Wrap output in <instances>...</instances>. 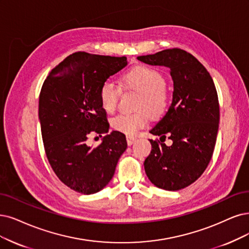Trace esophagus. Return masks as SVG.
Instances as JSON below:
<instances>
[{
  "mask_svg": "<svg viewBox=\"0 0 249 249\" xmlns=\"http://www.w3.org/2000/svg\"><path fill=\"white\" fill-rule=\"evenodd\" d=\"M135 142H136V139H135V137H130V136H128V137H127V143H128V145H131V144H133Z\"/></svg>",
  "mask_w": 249,
  "mask_h": 249,
  "instance_id": "esophagus-1",
  "label": "esophagus"
}]
</instances>
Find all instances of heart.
<instances>
[{"mask_svg": "<svg viewBox=\"0 0 249 249\" xmlns=\"http://www.w3.org/2000/svg\"><path fill=\"white\" fill-rule=\"evenodd\" d=\"M164 76L153 68L146 66L135 67L123 72L119 78V86L112 81H106L99 88V101L107 114H112L118 107L121 90L139 92L134 113H122L110 120V126L115 131L127 136H134L149 121L162 118L167 112L170 101L168 90L165 88Z\"/></svg>", "mask_w": 249, "mask_h": 249, "instance_id": "1", "label": "heart"}]
</instances>
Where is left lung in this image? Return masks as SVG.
Here are the masks:
<instances>
[{
    "label": "left lung",
    "mask_w": 249,
    "mask_h": 249,
    "mask_svg": "<svg viewBox=\"0 0 249 249\" xmlns=\"http://www.w3.org/2000/svg\"><path fill=\"white\" fill-rule=\"evenodd\" d=\"M137 59L170 69L172 103L151 133V154L144 170L156 187L178 191L196 181L213 157L218 130L219 105L210 73L195 56L179 48L165 49ZM173 141L168 147L164 139Z\"/></svg>",
    "instance_id": "8db88e82"
}]
</instances>
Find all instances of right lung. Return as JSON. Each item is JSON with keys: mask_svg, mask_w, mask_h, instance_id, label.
Returning <instances> with one entry per match:
<instances>
[{"mask_svg": "<svg viewBox=\"0 0 249 249\" xmlns=\"http://www.w3.org/2000/svg\"><path fill=\"white\" fill-rule=\"evenodd\" d=\"M127 66V57L75 52L52 69L39 97L44 149L51 168L70 189L84 195L103 190L127 148L123 133L112 131L99 101V88ZM92 134H106L90 146Z\"/></svg>", "mask_w": 249, "mask_h": 249, "instance_id": "add662e5", "label": "right lung"}]
</instances>
